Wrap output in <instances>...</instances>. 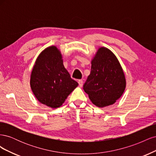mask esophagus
I'll list each match as a JSON object with an SVG mask.
<instances>
[{
    "label": "esophagus",
    "mask_w": 156,
    "mask_h": 156,
    "mask_svg": "<svg viewBox=\"0 0 156 156\" xmlns=\"http://www.w3.org/2000/svg\"><path fill=\"white\" fill-rule=\"evenodd\" d=\"M78 83H79V85L80 87H82V86H83V81L82 79H79V81H78Z\"/></svg>",
    "instance_id": "34e87169"
}]
</instances>
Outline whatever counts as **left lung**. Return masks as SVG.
<instances>
[{"mask_svg": "<svg viewBox=\"0 0 156 156\" xmlns=\"http://www.w3.org/2000/svg\"><path fill=\"white\" fill-rule=\"evenodd\" d=\"M91 64L90 74L84 84L83 90L99 107L113 104L126 88L125 75L119 60L109 49L101 48Z\"/></svg>", "mask_w": 156, "mask_h": 156, "instance_id": "obj_1", "label": "left lung"}]
</instances>
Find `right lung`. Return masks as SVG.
Returning a JSON list of instances; mask_svg holds the SVG:
<instances>
[{
    "label": "right lung",
    "instance_id": "1",
    "mask_svg": "<svg viewBox=\"0 0 156 156\" xmlns=\"http://www.w3.org/2000/svg\"><path fill=\"white\" fill-rule=\"evenodd\" d=\"M77 85L64 68L62 55L56 47L41 52L30 77V87L37 100L51 108L59 107Z\"/></svg>",
    "mask_w": 156,
    "mask_h": 156
}]
</instances>
